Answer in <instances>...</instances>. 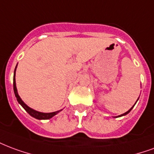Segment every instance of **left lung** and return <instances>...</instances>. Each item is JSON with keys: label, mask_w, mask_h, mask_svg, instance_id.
<instances>
[{"label": "left lung", "mask_w": 154, "mask_h": 154, "mask_svg": "<svg viewBox=\"0 0 154 154\" xmlns=\"http://www.w3.org/2000/svg\"><path fill=\"white\" fill-rule=\"evenodd\" d=\"M138 100H139V99H138ZM136 102H137V101H136ZM134 106H135V105H134ZM134 106H133V107H134ZM133 107H131V109H130L129 110H128V111H127V112H125V113H123V114H121V115H119V116H118V117H122V116H125V115H126V114H127V113H129V112H131V109H133Z\"/></svg>", "instance_id": "left-lung-1"}]
</instances>
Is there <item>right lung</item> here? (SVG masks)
<instances>
[{"label":"right lung","instance_id":"add662e5","mask_svg":"<svg viewBox=\"0 0 154 154\" xmlns=\"http://www.w3.org/2000/svg\"><path fill=\"white\" fill-rule=\"evenodd\" d=\"M18 65V64H17ZM17 65L15 67V69H14V94H15V97L17 99V101L19 102V103H20L23 109L26 110V112H28V114H30L32 117L36 118V119H39V120H45V119H50V118H53L54 115H56L58 112H60L61 110H59V111H56V112H38V111H36L34 109H31L30 107H28L26 103L21 100V98L19 97V94H18V91H17L16 88V82H15V71H16Z\"/></svg>","mask_w":154,"mask_h":154}]
</instances>
